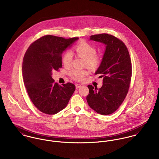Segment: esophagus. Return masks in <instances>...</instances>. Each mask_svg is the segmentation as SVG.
I'll use <instances>...</instances> for the list:
<instances>
[{"mask_svg": "<svg viewBox=\"0 0 159 159\" xmlns=\"http://www.w3.org/2000/svg\"><path fill=\"white\" fill-rule=\"evenodd\" d=\"M75 86H76V89H78V88H80L81 86V85L80 84H76Z\"/></svg>", "mask_w": 159, "mask_h": 159, "instance_id": "34e87169", "label": "esophagus"}]
</instances>
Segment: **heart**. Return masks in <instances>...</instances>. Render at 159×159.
Listing matches in <instances>:
<instances>
[{
	"label": "heart",
	"instance_id": "obj_1",
	"mask_svg": "<svg viewBox=\"0 0 159 159\" xmlns=\"http://www.w3.org/2000/svg\"><path fill=\"white\" fill-rule=\"evenodd\" d=\"M76 54L84 59L85 64L91 68H95L100 63V58L95 54L96 49L89 43L86 42H81L75 47ZM73 60V53L70 51H66L62 57L63 64L65 66L68 67L71 65ZM70 76L77 81L83 80L89 75V71L86 70L79 68H73L69 71Z\"/></svg>",
	"mask_w": 159,
	"mask_h": 159
}]
</instances>
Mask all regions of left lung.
Instances as JSON below:
<instances>
[{"label": "left lung", "mask_w": 159, "mask_h": 159, "mask_svg": "<svg viewBox=\"0 0 159 159\" xmlns=\"http://www.w3.org/2000/svg\"><path fill=\"white\" fill-rule=\"evenodd\" d=\"M90 40L102 43L105 50L95 74H101V88L89 85L86 100L89 106L100 114L108 115L117 110L129 91L132 76V64L125 44L111 35H91ZM99 76V77H100Z\"/></svg>", "instance_id": "left-lung-1"}]
</instances>
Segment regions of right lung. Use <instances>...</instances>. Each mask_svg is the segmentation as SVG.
I'll list each match as a JSON object with an SVG mask.
<instances>
[{
  "label": "right lung",
  "mask_w": 159,
  "mask_h": 159,
  "mask_svg": "<svg viewBox=\"0 0 159 159\" xmlns=\"http://www.w3.org/2000/svg\"><path fill=\"white\" fill-rule=\"evenodd\" d=\"M78 39L45 35L32 43L25 53L24 83L31 101L43 113L55 114L64 110L75 90L72 83L60 86L55 83L52 71L62 67L63 52Z\"/></svg>",
  "instance_id": "add662e5"
}]
</instances>
